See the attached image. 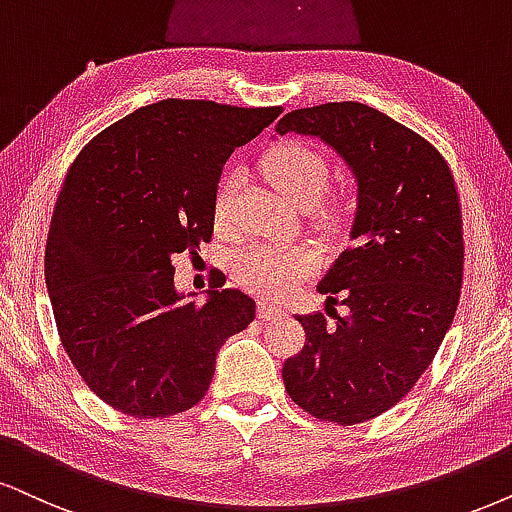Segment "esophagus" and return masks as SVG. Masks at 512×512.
I'll return each instance as SVG.
<instances>
[{"label": "esophagus", "mask_w": 512, "mask_h": 512, "mask_svg": "<svg viewBox=\"0 0 512 512\" xmlns=\"http://www.w3.org/2000/svg\"><path fill=\"white\" fill-rule=\"evenodd\" d=\"M257 316H260L262 321H271V319H278V316H283V309L276 307V304L262 300L260 304H257Z\"/></svg>", "instance_id": "34e87169"}]
</instances>
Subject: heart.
<instances>
[{
	"mask_svg": "<svg viewBox=\"0 0 512 512\" xmlns=\"http://www.w3.org/2000/svg\"><path fill=\"white\" fill-rule=\"evenodd\" d=\"M262 170L267 179L297 208H309L323 198L328 181V165L314 148L288 141L271 148ZM241 186V174L229 172L219 181L215 193V219L219 226L229 224ZM314 267V257L302 248H274L252 245L238 255L236 274L245 288L264 297H281Z\"/></svg>",
	"mask_w": 512,
	"mask_h": 512,
	"instance_id": "1",
	"label": "heart"
}]
</instances>
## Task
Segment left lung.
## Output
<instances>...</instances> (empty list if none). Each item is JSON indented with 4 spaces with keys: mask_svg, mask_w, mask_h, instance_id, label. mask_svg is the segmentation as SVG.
<instances>
[{
    "mask_svg": "<svg viewBox=\"0 0 512 512\" xmlns=\"http://www.w3.org/2000/svg\"><path fill=\"white\" fill-rule=\"evenodd\" d=\"M321 139L357 184L349 248L321 278L333 309L297 316L300 354L283 385L300 409L357 425L392 409L435 359L463 281L461 205L435 146L357 101L290 111L276 134Z\"/></svg>",
    "mask_w": 512,
    "mask_h": 512,
    "instance_id": "obj_1",
    "label": "left lung"
}]
</instances>
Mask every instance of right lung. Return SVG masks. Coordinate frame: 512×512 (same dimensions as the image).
<instances>
[{"label": "right lung", "instance_id": "add662e5", "mask_svg": "<svg viewBox=\"0 0 512 512\" xmlns=\"http://www.w3.org/2000/svg\"><path fill=\"white\" fill-rule=\"evenodd\" d=\"M281 108L165 99L106 127L58 193L44 276L58 335L96 397L167 418L208 392L219 347L255 319L236 288L174 286L172 257L215 229L222 167Z\"/></svg>", "mask_w": 512, "mask_h": 512}]
</instances>
